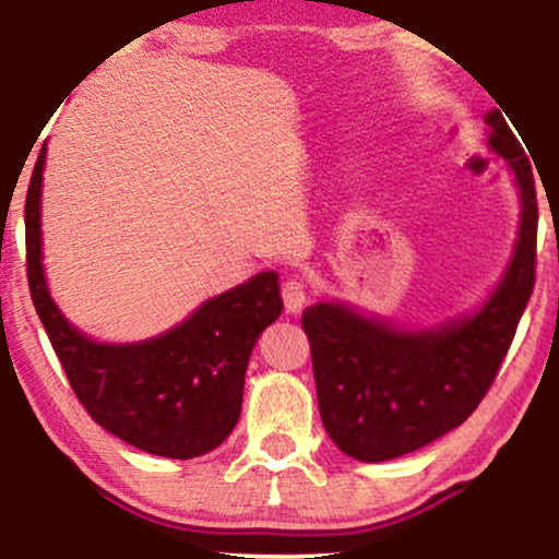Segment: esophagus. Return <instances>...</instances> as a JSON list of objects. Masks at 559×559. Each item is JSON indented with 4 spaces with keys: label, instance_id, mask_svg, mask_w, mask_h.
Segmentation results:
<instances>
[{
    "label": "esophagus",
    "instance_id": "1",
    "mask_svg": "<svg viewBox=\"0 0 559 559\" xmlns=\"http://www.w3.org/2000/svg\"><path fill=\"white\" fill-rule=\"evenodd\" d=\"M282 300H285V310L287 312H300L305 308V302H308V287H305L302 280H287L285 285H282Z\"/></svg>",
    "mask_w": 559,
    "mask_h": 559
}]
</instances>
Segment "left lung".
Instances as JSON below:
<instances>
[{
  "mask_svg": "<svg viewBox=\"0 0 559 559\" xmlns=\"http://www.w3.org/2000/svg\"><path fill=\"white\" fill-rule=\"evenodd\" d=\"M486 124L488 142L522 190V226L514 259L484 308L461 323L415 333L335 302L302 312L320 419L356 461H392L463 425L491 389L532 297L539 218L532 165L499 111Z\"/></svg>",
  "mask_w": 559,
  "mask_h": 559,
  "instance_id": "obj_1",
  "label": "left lung"
}]
</instances>
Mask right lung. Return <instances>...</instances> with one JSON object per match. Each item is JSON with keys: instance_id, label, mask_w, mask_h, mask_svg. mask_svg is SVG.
<instances>
[{"instance_id": "right-lung-1", "label": "right lung", "mask_w": 559, "mask_h": 559, "mask_svg": "<svg viewBox=\"0 0 559 559\" xmlns=\"http://www.w3.org/2000/svg\"><path fill=\"white\" fill-rule=\"evenodd\" d=\"M43 165L45 144L25 201L27 285L73 394L96 425L144 453L188 461L218 448L239 423L251 348L282 312L277 274L262 272L213 297L159 338L94 343L60 316L45 287Z\"/></svg>"}]
</instances>
